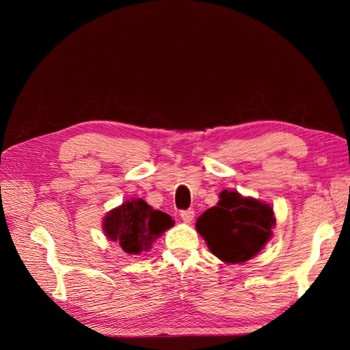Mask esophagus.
Segmentation results:
<instances>
[{"mask_svg": "<svg viewBox=\"0 0 350 350\" xmlns=\"http://www.w3.org/2000/svg\"><path fill=\"white\" fill-rule=\"evenodd\" d=\"M194 211H191V209H188V211H182L180 212V218L183 219V222H192V219H194Z\"/></svg>", "mask_w": 350, "mask_h": 350, "instance_id": "1", "label": "esophagus"}]
</instances>
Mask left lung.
Returning <instances> with one entry per match:
<instances>
[{"label":"left lung","instance_id":"8db88e82","mask_svg":"<svg viewBox=\"0 0 350 350\" xmlns=\"http://www.w3.org/2000/svg\"><path fill=\"white\" fill-rule=\"evenodd\" d=\"M273 226L271 204L227 189L196 224L212 254L226 263H243L254 257L271 239Z\"/></svg>","mask_w":350,"mask_h":350}]
</instances>
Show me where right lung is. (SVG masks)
Listing matches in <instances>:
<instances>
[{"label":"right lung","instance_id":"right-lung-1","mask_svg":"<svg viewBox=\"0 0 350 350\" xmlns=\"http://www.w3.org/2000/svg\"><path fill=\"white\" fill-rule=\"evenodd\" d=\"M173 226L170 215L154 211L143 198L128 200L103 218V233L108 239L135 256L150 250L152 243Z\"/></svg>","mask_w":350,"mask_h":350}]
</instances>
